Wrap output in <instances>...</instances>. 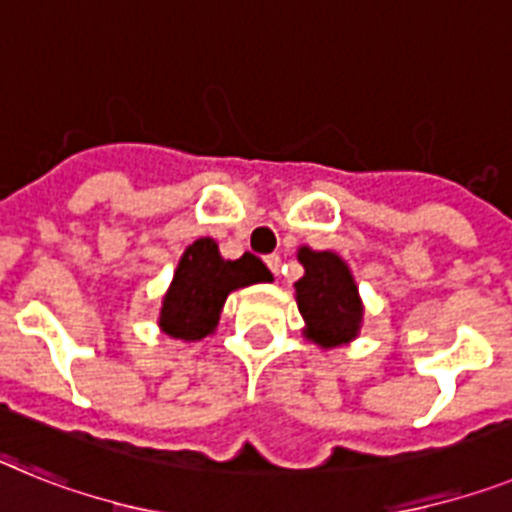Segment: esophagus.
I'll return each instance as SVG.
<instances>
[{
    "label": "esophagus",
    "instance_id": "1",
    "mask_svg": "<svg viewBox=\"0 0 512 512\" xmlns=\"http://www.w3.org/2000/svg\"><path fill=\"white\" fill-rule=\"evenodd\" d=\"M265 265H268L270 273H273V276H278V270H281V257H278V255L265 257Z\"/></svg>",
    "mask_w": 512,
    "mask_h": 512
}]
</instances>
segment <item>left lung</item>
<instances>
[{"mask_svg": "<svg viewBox=\"0 0 512 512\" xmlns=\"http://www.w3.org/2000/svg\"><path fill=\"white\" fill-rule=\"evenodd\" d=\"M304 276L294 283L302 336L320 349H338L362 333L364 302L349 263L330 249L299 247Z\"/></svg>", "mask_w": 512, "mask_h": 512, "instance_id": "obj_1", "label": "left lung"}]
</instances>
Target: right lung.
<instances>
[{
	"label": "right lung",
	"instance_id": "right-lung-1",
	"mask_svg": "<svg viewBox=\"0 0 512 512\" xmlns=\"http://www.w3.org/2000/svg\"><path fill=\"white\" fill-rule=\"evenodd\" d=\"M268 281L273 276L260 257L244 252L239 260H226L216 239L200 236L182 252L169 289L161 296L158 328L176 341L213 336L231 291Z\"/></svg>",
	"mask_w": 512,
	"mask_h": 512
}]
</instances>
